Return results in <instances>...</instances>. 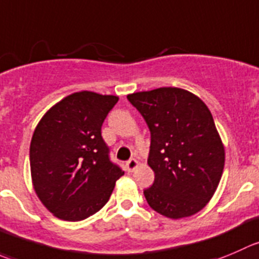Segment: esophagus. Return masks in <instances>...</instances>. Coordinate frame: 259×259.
Segmentation results:
<instances>
[{"mask_svg": "<svg viewBox=\"0 0 259 259\" xmlns=\"http://www.w3.org/2000/svg\"><path fill=\"white\" fill-rule=\"evenodd\" d=\"M138 165H139V162H138L137 159H130L129 162L126 163V169L129 170V172H133Z\"/></svg>", "mask_w": 259, "mask_h": 259, "instance_id": "1", "label": "esophagus"}]
</instances>
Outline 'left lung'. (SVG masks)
I'll return each instance as SVG.
<instances>
[{
  "instance_id": "8db88e82",
  "label": "left lung",
  "mask_w": 259,
  "mask_h": 259,
  "mask_svg": "<svg viewBox=\"0 0 259 259\" xmlns=\"http://www.w3.org/2000/svg\"><path fill=\"white\" fill-rule=\"evenodd\" d=\"M127 100L150 130L148 165L154 183L144 190L154 211L182 219L204 209L219 186L225 149L205 102L178 87L134 92Z\"/></svg>"
}]
</instances>
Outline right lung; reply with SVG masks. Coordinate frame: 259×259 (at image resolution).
I'll use <instances>...</instances> for the list:
<instances>
[{"mask_svg":"<svg viewBox=\"0 0 259 259\" xmlns=\"http://www.w3.org/2000/svg\"><path fill=\"white\" fill-rule=\"evenodd\" d=\"M117 101L114 95L74 92L37 122L30 144L32 187L58 219L79 222L96 214L124 175L110 162L101 137L102 122Z\"/></svg>","mask_w":259,"mask_h":259,"instance_id":"add662e5","label":"right lung"}]
</instances>
